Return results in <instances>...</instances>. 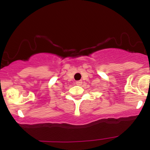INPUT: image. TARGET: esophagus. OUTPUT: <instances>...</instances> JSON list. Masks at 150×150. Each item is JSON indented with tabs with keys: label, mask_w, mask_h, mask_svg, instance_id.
Instances as JSON below:
<instances>
[{
	"label": "esophagus",
	"mask_w": 150,
	"mask_h": 150,
	"mask_svg": "<svg viewBox=\"0 0 150 150\" xmlns=\"http://www.w3.org/2000/svg\"><path fill=\"white\" fill-rule=\"evenodd\" d=\"M82 80H78V81H76V84L77 85H80L81 84H82Z\"/></svg>",
	"instance_id": "1"
}]
</instances>
